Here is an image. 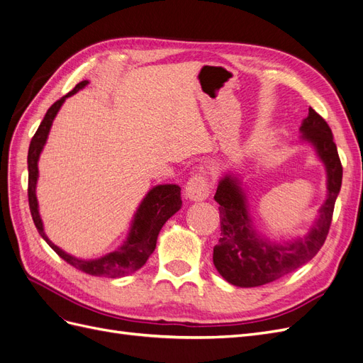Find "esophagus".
Masks as SVG:
<instances>
[{
    "label": "esophagus",
    "instance_id": "1",
    "mask_svg": "<svg viewBox=\"0 0 363 363\" xmlns=\"http://www.w3.org/2000/svg\"><path fill=\"white\" fill-rule=\"evenodd\" d=\"M208 194H211V188H208L207 180L201 174L192 175L184 186L186 199H189L192 201H203L207 199Z\"/></svg>",
    "mask_w": 363,
    "mask_h": 363
}]
</instances>
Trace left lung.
I'll list each match as a JSON object with an SVG mask.
<instances>
[{
	"instance_id": "1",
	"label": "left lung",
	"mask_w": 363,
	"mask_h": 363,
	"mask_svg": "<svg viewBox=\"0 0 363 363\" xmlns=\"http://www.w3.org/2000/svg\"><path fill=\"white\" fill-rule=\"evenodd\" d=\"M301 142L311 144L327 174V199L306 236L289 242H272L256 232L242 180L224 172L218 182L215 201L219 204L221 238L213 247V265L224 280L239 288L271 283L309 262L328 235L335 201L342 184V164L332 130L313 108L300 127Z\"/></svg>"
}]
</instances>
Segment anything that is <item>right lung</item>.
Returning a JSON list of instances; mask_svg holds the SVG:
<instances>
[{"instance_id": "add662e5", "label": "right lung", "mask_w": 363, "mask_h": 363, "mask_svg": "<svg viewBox=\"0 0 363 363\" xmlns=\"http://www.w3.org/2000/svg\"><path fill=\"white\" fill-rule=\"evenodd\" d=\"M87 84H89L87 80L80 82L69 94L62 96L59 101L54 103L48 108L45 116H43L38 131L30 142L28 157H27L28 204H30L33 221H35L39 235L65 262H68L69 265H72L79 271L89 274V276L116 279V277H124L127 274L135 272L145 265V262L148 260V257L152 255V251L156 248L157 236L162 227L174 213H177L180 211L182 188L179 184H157L155 188H151L136 208L124 244L118 247L116 250L107 252V255L101 257H96V259L75 257L51 242L48 236L45 235V232H43V223L39 215V204H38V196H36V184L39 179L38 162L43 147L47 144L52 121L56 118L57 112L60 111L62 104L68 96L77 94Z\"/></svg>"}]
</instances>
